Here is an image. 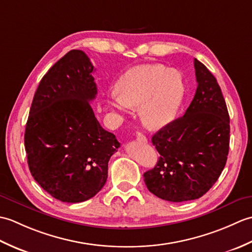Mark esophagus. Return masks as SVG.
<instances>
[{"label": "esophagus", "instance_id": "1", "mask_svg": "<svg viewBox=\"0 0 252 252\" xmlns=\"http://www.w3.org/2000/svg\"><path fill=\"white\" fill-rule=\"evenodd\" d=\"M136 140H137V141H140V142H142V143H147V138H146V136L144 135V134H142V133H140V132H138L137 134H136Z\"/></svg>", "mask_w": 252, "mask_h": 252}]
</instances>
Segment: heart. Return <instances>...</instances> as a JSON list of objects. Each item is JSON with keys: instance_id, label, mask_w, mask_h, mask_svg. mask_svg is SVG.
Segmentation results:
<instances>
[{"instance_id": "heart-1", "label": "heart", "mask_w": 252, "mask_h": 252, "mask_svg": "<svg viewBox=\"0 0 252 252\" xmlns=\"http://www.w3.org/2000/svg\"><path fill=\"white\" fill-rule=\"evenodd\" d=\"M184 97L185 83L179 71L161 63H148L132 67L123 73L107 103L120 114L141 107L144 125L159 130L175 120Z\"/></svg>"}]
</instances>
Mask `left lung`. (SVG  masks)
I'll list each match as a JSON object with an SVG mask.
<instances>
[{"instance_id": "left-lung-1", "label": "left lung", "mask_w": 252, "mask_h": 252, "mask_svg": "<svg viewBox=\"0 0 252 252\" xmlns=\"http://www.w3.org/2000/svg\"><path fill=\"white\" fill-rule=\"evenodd\" d=\"M198 83L185 115L152 138L160 157L144 173L148 190L163 200L198 199L215 185L229 149V116L220 85L195 58Z\"/></svg>"}]
</instances>
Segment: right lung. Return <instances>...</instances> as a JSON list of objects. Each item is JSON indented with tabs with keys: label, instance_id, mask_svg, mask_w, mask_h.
I'll use <instances>...</instances> for the list:
<instances>
[{
	"label": "right lung",
	"instance_id": "right-lung-1",
	"mask_svg": "<svg viewBox=\"0 0 252 252\" xmlns=\"http://www.w3.org/2000/svg\"><path fill=\"white\" fill-rule=\"evenodd\" d=\"M94 66L80 50L54 63L37 87L25 131L29 170L63 202H82L103 189L120 143L101 127L90 101L97 94Z\"/></svg>",
	"mask_w": 252,
	"mask_h": 252
}]
</instances>
